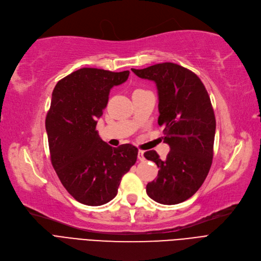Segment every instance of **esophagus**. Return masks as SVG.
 <instances>
[{"instance_id":"34e87169","label":"esophagus","mask_w":261,"mask_h":261,"mask_svg":"<svg viewBox=\"0 0 261 261\" xmlns=\"http://www.w3.org/2000/svg\"><path fill=\"white\" fill-rule=\"evenodd\" d=\"M138 158H139V160H140V161H144V160H145L144 151H143V150H140V151L138 152Z\"/></svg>"}]
</instances>
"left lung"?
Returning a JSON list of instances; mask_svg holds the SVG:
<instances>
[{
    "label": "left lung",
    "mask_w": 261,
    "mask_h": 261,
    "mask_svg": "<svg viewBox=\"0 0 261 261\" xmlns=\"http://www.w3.org/2000/svg\"><path fill=\"white\" fill-rule=\"evenodd\" d=\"M139 77L153 81L159 96V126L171 147L165 160L154 150L144 156L159 167L155 180L146 187L147 195L163 205H176L193 196L212 164L215 116L205 85L187 68L156 64L131 69Z\"/></svg>",
    "instance_id": "obj_1"
}]
</instances>
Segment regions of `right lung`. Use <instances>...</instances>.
<instances>
[{"mask_svg": "<svg viewBox=\"0 0 261 261\" xmlns=\"http://www.w3.org/2000/svg\"><path fill=\"white\" fill-rule=\"evenodd\" d=\"M129 73L81 68L53 89L46 117L51 163L68 193L87 206L114 198L122 176L137 162V147L124 144L115 148L96 130L111 88L126 82Z\"/></svg>", "mask_w": 261, "mask_h": 261, "instance_id": "obj_1", "label": "right lung"}]
</instances>
